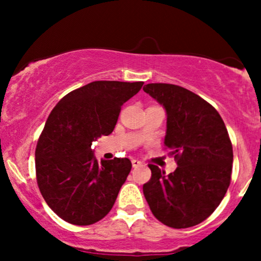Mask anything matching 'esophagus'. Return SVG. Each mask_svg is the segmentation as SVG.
Wrapping results in <instances>:
<instances>
[{
  "label": "esophagus",
  "mask_w": 261,
  "mask_h": 261,
  "mask_svg": "<svg viewBox=\"0 0 261 261\" xmlns=\"http://www.w3.org/2000/svg\"><path fill=\"white\" fill-rule=\"evenodd\" d=\"M131 163H133L134 168H137V167L142 166V162L139 161V160H131Z\"/></svg>",
  "instance_id": "esophagus-1"
}]
</instances>
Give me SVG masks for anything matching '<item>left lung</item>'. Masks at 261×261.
Returning <instances> with one entry per match:
<instances>
[{
	"label": "left lung",
	"mask_w": 261,
	"mask_h": 261,
	"mask_svg": "<svg viewBox=\"0 0 261 261\" xmlns=\"http://www.w3.org/2000/svg\"><path fill=\"white\" fill-rule=\"evenodd\" d=\"M143 91L166 109L164 145L178 164L168 175L149 164L152 176L143 195L166 226H196L217 208L229 187L233 149L226 125L211 104L180 86L148 83Z\"/></svg>",
	"instance_id": "left-lung-1"
}]
</instances>
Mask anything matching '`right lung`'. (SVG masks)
I'll return each mask as SVG.
<instances>
[{"instance_id":"1","label":"right lung","mask_w":261,"mask_h":261,"mask_svg":"<svg viewBox=\"0 0 261 261\" xmlns=\"http://www.w3.org/2000/svg\"><path fill=\"white\" fill-rule=\"evenodd\" d=\"M142 86L95 81L66 94L50 113L35 149L37 181L49 207L66 222L88 226L112 210L131 162L98 163L92 143L113 133L121 106Z\"/></svg>"}]
</instances>
